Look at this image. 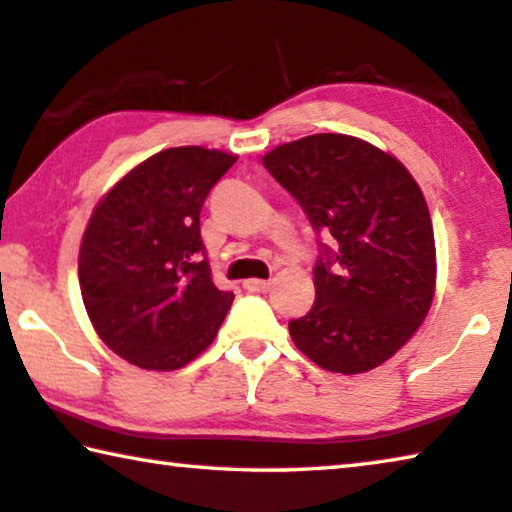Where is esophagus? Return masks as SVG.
<instances>
[{"instance_id":"1","label":"esophagus","mask_w":512,"mask_h":512,"mask_svg":"<svg viewBox=\"0 0 512 512\" xmlns=\"http://www.w3.org/2000/svg\"><path fill=\"white\" fill-rule=\"evenodd\" d=\"M245 288L249 290V293H267V290H270V281H265V279H247L245 281Z\"/></svg>"}]
</instances>
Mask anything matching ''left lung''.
Returning <instances> with one entry per match:
<instances>
[{"instance_id": "1", "label": "left lung", "mask_w": 512, "mask_h": 512, "mask_svg": "<svg viewBox=\"0 0 512 512\" xmlns=\"http://www.w3.org/2000/svg\"><path fill=\"white\" fill-rule=\"evenodd\" d=\"M295 196L320 242L316 302L288 322L306 357L332 373L380 366L410 341L435 297L430 212L396 157L350 135H311L263 157Z\"/></svg>"}]
</instances>
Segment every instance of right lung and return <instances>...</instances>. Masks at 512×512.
Segmentation results:
<instances>
[{
    "label": "right lung",
    "instance_id": "1",
    "mask_svg": "<svg viewBox=\"0 0 512 512\" xmlns=\"http://www.w3.org/2000/svg\"><path fill=\"white\" fill-rule=\"evenodd\" d=\"M238 157L201 146L155 153L102 196L86 226L82 300L109 350L176 371L215 341L233 293L210 277L201 208Z\"/></svg>",
    "mask_w": 512,
    "mask_h": 512
}]
</instances>
